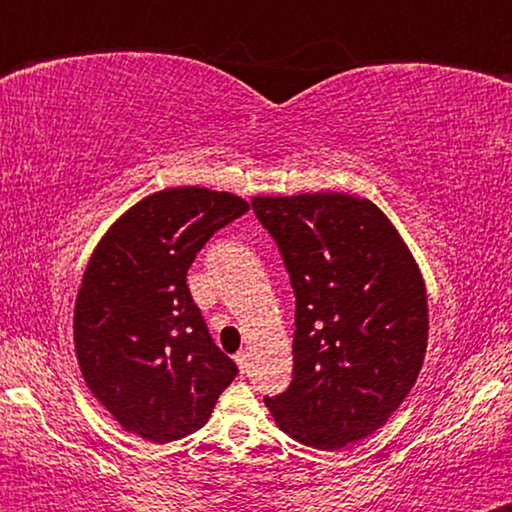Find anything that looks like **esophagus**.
Returning a JSON list of instances; mask_svg holds the SVG:
<instances>
[{
    "instance_id": "34e87169",
    "label": "esophagus",
    "mask_w": 512,
    "mask_h": 512,
    "mask_svg": "<svg viewBox=\"0 0 512 512\" xmlns=\"http://www.w3.org/2000/svg\"><path fill=\"white\" fill-rule=\"evenodd\" d=\"M234 362L239 364V369H242V374H246L249 371V352H237V357H234Z\"/></svg>"
}]
</instances>
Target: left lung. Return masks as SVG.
Segmentation results:
<instances>
[{
  "instance_id": "8db88e82",
  "label": "left lung",
  "mask_w": 512,
  "mask_h": 512,
  "mask_svg": "<svg viewBox=\"0 0 512 512\" xmlns=\"http://www.w3.org/2000/svg\"><path fill=\"white\" fill-rule=\"evenodd\" d=\"M294 290V369L266 398L304 446L338 450L374 434L424 364L429 309L422 273L386 215L347 194L256 196Z\"/></svg>"
}]
</instances>
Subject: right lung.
I'll list each match as a JSON object with an SVG mask.
<instances>
[{"mask_svg": "<svg viewBox=\"0 0 512 512\" xmlns=\"http://www.w3.org/2000/svg\"><path fill=\"white\" fill-rule=\"evenodd\" d=\"M246 210L227 191H158L126 210L90 256L74 309L78 364L90 393L146 441L201 429L239 374L210 338L186 273Z\"/></svg>", "mask_w": 512, "mask_h": 512, "instance_id": "1", "label": "right lung"}]
</instances>
